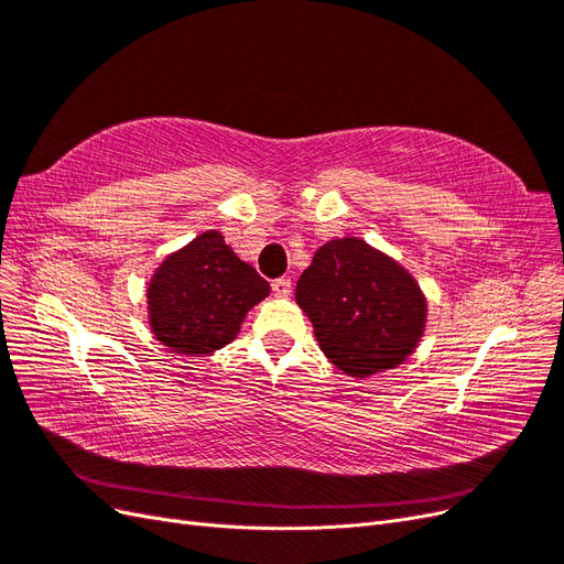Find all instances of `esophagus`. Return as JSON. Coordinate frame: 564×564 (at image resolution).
<instances>
[{"label":"esophagus","instance_id":"esophagus-1","mask_svg":"<svg viewBox=\"0 0 564 564\" xmlns=\"http://www.w3.org/2000/svg\"><path fill=\"white\" fill-rule=\"evenodd\" d=\"M272 294L280 296V299H286L289 294H292V280L280 278V280L272 282Z\"/></svg>","mask_w":564,"mask_h":564}]
</instances>
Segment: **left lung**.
Instances as JSON below:
<instances>
[{
  "instance_id": "left-lung-1",
  "label": "left lung",
  "mask_w": 564,
  "mask_h": 564,
  "mask_svg": "<svg viewBox=\"0 0 564 564\" xmlns=\"http://www.w3.org/2000/svg\"><path fill=\"white\" fill-rule=\"evenodd\" d=\"M296 303L319 350L352 379L400 367L429 317L412 272L360 237H336L315 251L296 282Z\"/></svg>"
}]
</instances>
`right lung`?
Here are the masks:
<instances>
[{"label":"right lung","instance_id":"1","mask_svg":"<svg viewBox=\"0 0 564 564\" xmlns=\"http://www.w3.org/2000/svg\"><path fill=\"white\" fill-rule=\"evenodd\" d=\"M148 324L178 355H212L240 334L247 313L270 284L245 263L218 230L197 235L169 253L145 289Z\"/></svg>","mask_w":564,"mask_h":564}]
</instances>
